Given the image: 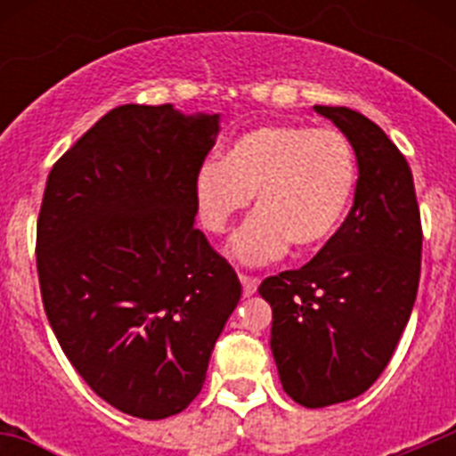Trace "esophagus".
Masks as SVG:
<instances>
[{"instance_id": "34e87169", "label": "esophagus", "mask_w": 456, "mask_h": 456, "mask_svg": "<svg viewBox=\"0 0 456 456\" xmlns=\"http://www.w3.org/2000/svg\"><path fill=\"white\" fill-rule=\"evenodd\" d=\"M240 283H241V289H244V297H251V294H256L257 289V281L256 276H247V273H240Z\"/></svg>"}]
</instances>
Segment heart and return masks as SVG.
<instances>
[{
    "label": "heart",
    "instance_id": "heart-1",
    "mask_svg": "<svg viewBox=\"0 0 456 456\" xmlns=\"http://www.w3.org/2000/svg\"><path fill=\"white\" fill-rule=\"evenodd\" d=\"M349 139L333 127L260 125L232 141L221 159L196 171V208L209 232H224L256 193V215L231 240L241 265H267L289 248L317 251L340 231L356 191Z\"/></svg>",
    "mask_w": 456,
    "mask_h": 456
}]
</instances>
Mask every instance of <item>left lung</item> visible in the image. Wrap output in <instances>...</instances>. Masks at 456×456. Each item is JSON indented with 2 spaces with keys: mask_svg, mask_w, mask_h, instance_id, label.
Instances as JSON below:
<instances>
[{
  "mask_svg": "<svg viewBox=\"0 0 456 456\" xmlns=\"http://www.w3.org/2000/svg\"><path fill=\"white\" fill-rule=\"evenodd\" d=\"M333 120L356 155L354 205L310 263L265 278L272 354L285 393L308 409L358 397L384 372L420 283L422 225L406 157L386 132L347 107Z\"/></svg>",
  "mask_w": 456,
  "mask_h": 456,
  "instance_id": "obj_1",
  "label": "left lung"
}]
</instances>
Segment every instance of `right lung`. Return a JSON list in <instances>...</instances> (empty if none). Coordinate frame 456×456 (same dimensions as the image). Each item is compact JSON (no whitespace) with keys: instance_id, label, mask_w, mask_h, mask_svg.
Listing matches in <instances>:
<instances>
[{"instance_id":"add662e5","label":"right lung","mask_w":456,"mask_h":456,"mask_svg":"<svg viewBox=\"0 0 456 456\" xmlns=\"http://www.w3.org/2000/svg\"><path fill=\"white\" fill-rule=\"evenodd\" d=\"M219 114L123 104L47 175L36 228L40 297L79 377L127 416L162 420L200 393L241 297L196 228V171Z\"/></svg>"}]
</instances>
